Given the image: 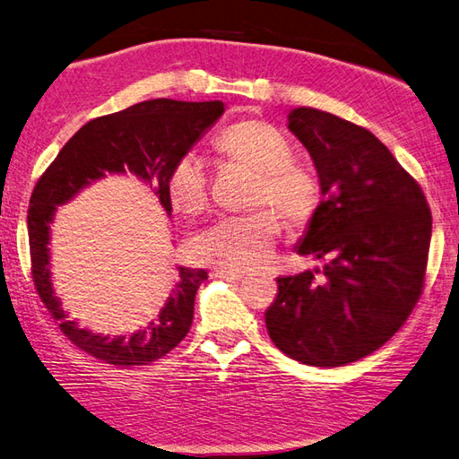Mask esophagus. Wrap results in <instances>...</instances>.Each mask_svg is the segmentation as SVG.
Masks as SVG:
<instances>
[{
    "instance_id": "34e87169",
    "label": "esophagus",
    "mask_w": 459,
    "mask_h": 459,
    "mask_svg": "<svg viewBox=\"0 0 459 459\" xmlns=\"http://www.w3.org/2000/svg\"><path fill=\"white\" fill-rule=\"evenodd\" d=\"M212 274H214V277H221V279L238 281V279L245 277V271H237V269H214Z\"/></svg>"
}]
</instances>
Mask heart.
<instances>
[{
	"label": "heart",
	"instance_id": "1",
	"mask_svg": "<svg viewBox=\"0 0 459 459\" xmlns=\"http://www.w3.org/2000/svg\"><path fill=\"white\" fill-rule=\"evenodd\" d=\"M214 150L230 162L255 170L251 204H273L293 224L313 219L321 203L315 174L293 160L295 148L279 128L263 120H245L224 128ZM166 196L185 216H198L208 206V177L195 154H182L166 177ZM281 221L269 206L245 214L222 216L190 240L196 261L219 269H251L266 263L279 237Z\"/></svg>",
	"mask_w": 459,
	"mask_h": 459
}]
</instances>
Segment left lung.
Listing matches in <instances>:
<instances>
[{"mask_svg": "<svg viewBox=\"0 0 459 459\" xmlns=\"http://www.w3.org/2000/svg\"><path fill=\"white\" fill-rule=\"evenodd\" d=\"M289 130L309 150L323 193L297 253L325 264L279 277L264 323L290 359L341 368L387 343L420 301L431 211L411 174L363 126L295 108Z\"/></svg>", "mask_w": 459, "mask_h": 459, "instance_id": "1", "label": "left lung"}]
</instances>
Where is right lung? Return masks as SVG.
<instances>
[{
	"label": "right lung",
	"mask_w": 459,
	"mask_h": 459,
	"mask_svg": "<svg viewBox=\"0 0 459 459\" xmlns=\"http://www.w3.org/2000/svg\"><path fill=\"white\" fill-rule=\"evenodd\" d=\"M222 112L224 104L219 100L178 102L158 98L122 112L100 116L84 124L65 143L33 186L28 208L33 285L64 335L96 359L116 368L162 359L186 337L195 316L196 290L208 274L204 269L180 266L178 282L162 311L146 329L134 335L104 337L80 329L76 321H68L49 279V222L56 206L68 203L82 188L106 174L130 172L148 182L164 211L170 214L172 204L164 186L170 166L203 138Z\"/></svg>",
	"instance_id": "obj_1"
}]
</instances>
